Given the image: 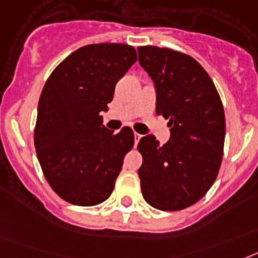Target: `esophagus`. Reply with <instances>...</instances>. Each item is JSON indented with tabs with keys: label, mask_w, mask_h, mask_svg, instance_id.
<instances>
[{
	"label": "esophagus",
	"mask_w": 258,
	"mask_h": 258,
	"mask_svg": "<svg viewBox=\"0 0 258 258\" xmlns=\"http://www.w3.org/2000/svg\"><path fill=\"white\" fill-rule=\"evenodd\" d=\"M140 139H142V135H140V134H136V132H135V145L139 144Z\"/></svg>",
	"instance_id": "obj_1"
}]
</instances>
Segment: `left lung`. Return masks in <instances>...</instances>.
Here are the masks:
<instances>
[{"label": "left lung", "mask_w": 258, "mask_h": 258, "mask_svg": "<svg viewBox=\"0 0 258 258\" xmlns=\"http://www.w3.org/2000/svg\"><path fill=\"white\" fill-rule=\"evenodd\" d=\"M139 63L156 89V113L169 119L161 145L143 136L138 149L144 200L160 210H182L209 191L223 156L226 122L216 86L196 59L158 46H140Z\"/></svg>", "instance_id": "obj_1"}]
</instances>
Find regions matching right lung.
<instances>
[{
    "mask_svg": "<svg viewBox=\"0 0 258 258\" xmlns=\"http://www.w3.org/2000/svg\"><path fill=\"white\" fill-rule=\"evenodd\" d=\"M138 59L124 44H92L71 53L50 74L37 106L35 147L50 187L79 207L111 195L134 132L102 124L118 80Z\"/></svg>",
    "mask_w": 258,
    "mask_h": 258,
    "instance_id": "obj_1",
    "label": "right lung"
}]
</instances>
